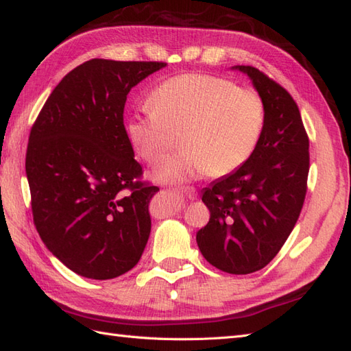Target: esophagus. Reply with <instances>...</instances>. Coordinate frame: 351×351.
Returning a JSON list of instances; mask_svg holds the SVG:
<instances>
[{
	"label": "esophagus",
	"instance_id": "esophagus-1",
	"mask_svg": "<svg viewBox=\"0 0 351 351\" xmlns=\"http://www.w3.org/2000/svg\"><path fill=\"white\" fill-rule=\"evenodd\" d=\"M179 191H181L185 195V197L190 199V200H194L195 197H197V191H195L194 186H182V189Z\"/></svg>",
	"mask_w": 351,
	"mask_h": 351
}]
</instances>
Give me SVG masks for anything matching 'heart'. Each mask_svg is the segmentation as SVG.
I'll return each instance as SVG.
<instances>
[{
	"label": "heart",
	"instance_id": "obj_1",
	"mask_svg": "<svg viewBox=\"0 0 351 351\" xmlns=\"http://www.w3.org/2000/svg\"><path fill=\"white\" fill-rule=\"evenodd\" d=\"M148 106L151 112L127 119L125 134L151 166L165 160L175 137H181L182 152L152 175L162 184L236 172L257 148L265 125V104L256 91L197 73L165 80L149 95Z\"/></svg>",
	"mask_w": 351,
	"mask_h": 351
}]
</instances>
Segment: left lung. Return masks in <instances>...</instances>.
Instances as JSON below:
<instances>
[{
  "label": "left lung",
  "instance_id": "obj_1",
  "mask_svg": "<svg viewBox=\"0 0 351 351\" xmlns=\"http://www.w3.org/2000/svg\"><path fill=\"white\" fill-rule=\"evenodd\" d=\"M232 70L247 75L262 97L265 125L245 165L203 190L210 218L195 241L219 271L247 275L278 254L298 221L306 193L309 142L286 89L251 65Z\"/></svg>",
  "mask_w": 351,
  "mask_h": 351
}]
</instances>
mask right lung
<instances>
[{"instance_id": "obj_1", "label": "right lung", "mask_w": 351, "mask_h": 351, "mask_svg": "<svg viewBox=\"0 0 351 351\" xmlns=\"http://www.w3.org/2000/svg\"><path fill=\"white\" fill-rule=\"evenodd\" d=\"M165 62L89 60L49 95L31 128L25 170L36 229L73 272L110 280L133 269L158 191L137 178L124 127L130 89Z\"/></svg>"}]
</instances>
